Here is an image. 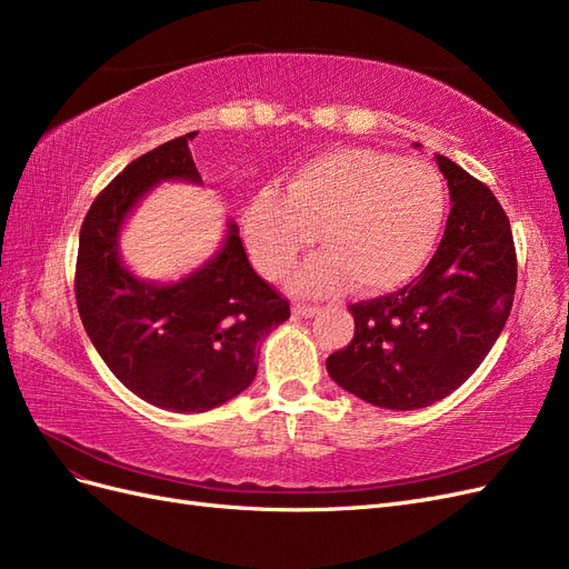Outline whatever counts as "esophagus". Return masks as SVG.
Masks as SVG:
<instances>
[{"label": "esophagus", "mask_w": 569, "mask_h": 569, "mask_svg": "<svg viewBox=\"0 0 569 569\" xmlns=\"http://www.w3.org/2000/svg\"><path fill=\"white\" fill-rule=\"evenodd\" d=\"M291 311H295V316H299V318H311V316H316V313H318V306L295 303V308H291Z\"/></svg>", "instance_id": "esophagus-1"}]
</instances>
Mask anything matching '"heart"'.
Segmentation results:
<instances>
[{"label": "heart", "instance_id": "obj_1", "mask_svg": "<svg viewBox=\"0 0 569 569\" xmlns=\"http://www.w3.org/2000/svg\"><path fill=\"white\" fill-rule=\"evenodd\" d=\"M449 216V189L435 166L375 149H337L303 163L287 192L266 187L242 216L256 270L280 280L299 256H313L291 287L335 295L353 282L366 295L399 289L432 258Z\"/></svg>", "mask_w": 569, "mask_h": 569}]
</instances>
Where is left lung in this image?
Wrapping results in <instances>:
<instances>
[{
	"instance_id": "1",
	"label": "left lung",
	"mask_w": 569,
	"mask_h": 569,
	"mask_svg": "<svg viewBox=\"0 0 569 569\" xmlns=\"http://www.w3.org/2000/svg\"><path fill=\"white\" fill-rule=\"evenodd\" d=\"M437 163L451 194L437 253L403 289L349 306L353 339L325 363L341 389L389 410L432 406L468 380L503 332L518 284L501 203L451 159L437 153Z\"/></svg>"
}]
</instances>
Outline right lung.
<instances>
[{"mask_svg":"<svg viewBox=\"0 0 569 569\" xmlns=\"http://www.w3.org/2000/svg\"><path fill=\"white\" fill-rule=\"evenodd\" d=\"M189 140L194 132L147 151L109 182L84 216L76 266L78 313L94 349L134 396L173 412L242 393L261 341L289 318V301L258 278L232 220L220 251L178 282L140 280L120 261V230L151 187L201 184Z\"/></svg>","mask_w":569,"mask_h":569,"instance_id":"1","label":"right lung"}]
</instances>
